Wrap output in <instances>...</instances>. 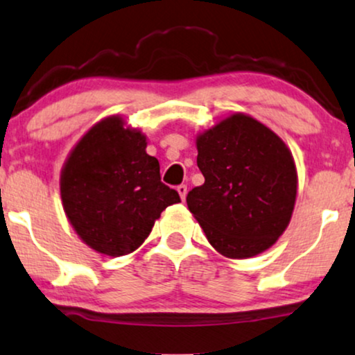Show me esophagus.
<instances>
[{"label": "esophagus", "instance_id": "1", "mask_svg": "<svg viewBox=\"0 0 355 355\" xmlns=\"http://www.w3.org/2000/svg\"><path fill=\"white\" fill-rule=\"evenodd\" d=\"M176 191L179 192V197H181L182 200H186V196H187V186H186V184H181V186H178Z\"/></svg>", "mask_w": 355, "mask_h": 355}]
</instances>
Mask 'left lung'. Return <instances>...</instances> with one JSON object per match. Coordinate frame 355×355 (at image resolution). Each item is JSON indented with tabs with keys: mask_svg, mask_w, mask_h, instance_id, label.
Masks as SVG:
<instances>
[{
	"mask_svg": "<svg viewBox=\"0 0 355 355\" xmlns=\"http://www.w3.org/2000/svg\"><path fill=\"white\" fill-rule=\"evenodd\" d=\"M196 146L205 182L186 200L210 245L230 259L268 251L295 207L292 151L277 133L243 112L197 133Z\"/></svg>",
	"mask_w": 355,
	"mask_h": 355,
	"instance_id": "obj_1",
	"label": "left lung"
}]
</instances>
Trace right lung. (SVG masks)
Listing matches in <instances>:
<instances>
[{"label":"right lung","mask_w":355,"mask_h":355,"mask_svg":"<svg viewBox=\"0 0 355 355\" xmlns=\"http://www.w3.org/2000/svg\"><path fill=\"white\" fill-rule=\"evenodd\" d=\"M146 135L122 116L94 123L73 146L60 173V196L81 241L105 256L141 246L166 207L181 202L161 182Z\"/></svg>","instance_id":"1"}]
</instances>
